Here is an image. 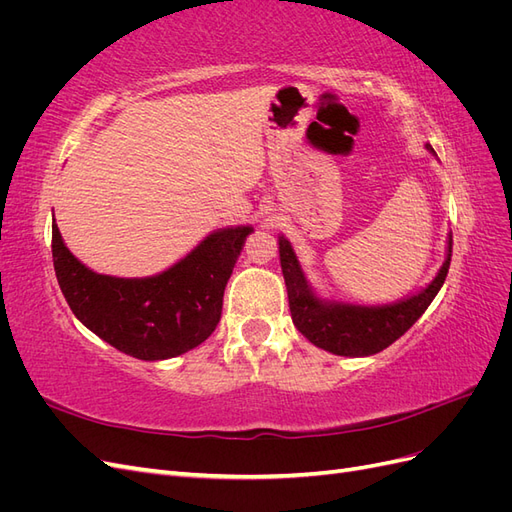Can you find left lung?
<instances>
[{"mask_svg": "<svg viewBox=\"0 0 512 512\" xmlns=\"http://www.w3.org/2000/svg\"><path fill=\"white\" fill-rule=\"evenodd\" d=\"M431 153V145H425ZM453 237H448V254L433 282L410 299L382 307L344 305L322 301L307 286L305 275L292 245L280 237V260L288 290V305L294 327L314 346L339 356H369L389 348L412 324L425 314V309L442 288L451 267Z\"/></svg>", "mask_w": 512, "mask_h": 512, "instance_id": "8db88e82", "label": "left lung"}]
</instances>
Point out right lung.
Masks as SVG:
<instances>
[{"mask_svg": "<svg viewBox=\"0 0 512 512\" xmlns=\"http://www.w3.org/2000/svg\"><path fill=\"white\" fill-rule=\"evenodd\" d=\"M250 232L218 230L164 273L123 280L89 271L53 222V267L72 314L89 331L136 359L162 361L200 346L218 327L224 288Z\"/></svg>", "mask_w": 512, "mask_h": 512, "instance_id": "add662e5", "label": "right lung"}]
</instances>
